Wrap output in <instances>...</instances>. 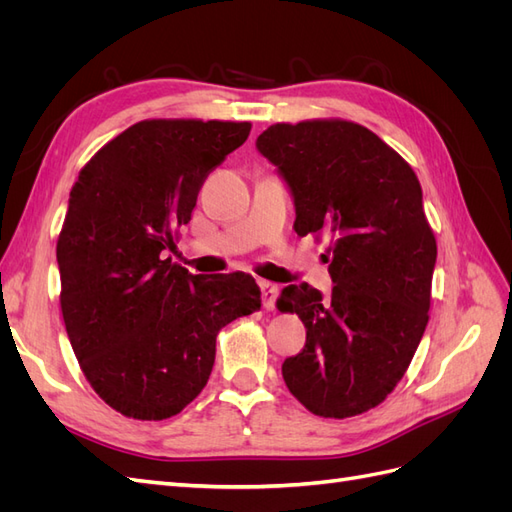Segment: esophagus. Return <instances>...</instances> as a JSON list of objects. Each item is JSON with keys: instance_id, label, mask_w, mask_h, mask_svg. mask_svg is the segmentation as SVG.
Masks as SVG:
<instances>
[{"instance_id": "34e87169", "label": "esophagus", "mask_w": 512, "mask_h": 512, "mask_svg": "<svg viewBox=\"0 0 512 512\" xmlns=\"http://www.w3.org/2000/svg\"><path fill=\"white\" fill-rule=\"evenodd\" d=\"M260 290H262V305H265V309H273L277 294H280V286L273 282H260Z\"/></svg>"}]
</instances>
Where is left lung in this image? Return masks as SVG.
<instances>
[{
	"label": "left lung",
	"mask_w": 512,
	"mask_h": 512,
	"mask_svg": "<svg viewBox=\"0 0 512 512\" xmlns=\"http://www.w3.org/2000/svg\"><path fill=\"white\" fill-rule=\"evenodd\" d=\"M256 149L288 185L297 235L331 237L329 297L303 282L277 299L307 331L303 350L282 365L284 382L318 416L363 414L404 378L429 320L438 247L421 183L352 121L275 123Z\"/></svg>",
	"instance_id": "8db88e82"
}]
</instances>
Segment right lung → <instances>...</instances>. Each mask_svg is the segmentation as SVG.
Segmentation results:
<instances>
[{"label": "right lung", "mask_w": 512, "mask_h": 512, "mask_svg": "<svg viewBox=\"0 0 512 512\" xmlns=\"http://www.w3.org/2000/svg\"><path fill=\"white\" fill-rule=\"evenodd\" d=\"M250 130L138 121L72 185L57 241L61 314L85 378L123 416L179 414L205 389L220 329L260 309L252 275H192L162 256L192 220L200 185Z\"/></svg>", "instance_id": "add662e5"}]
</instances>
